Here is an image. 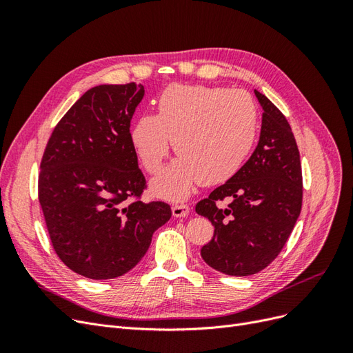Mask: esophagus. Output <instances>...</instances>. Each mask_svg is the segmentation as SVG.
Segmentation results:
<instances>
[{"label":"esophagus","instance_id":"34e87169","mask_svg":"<svg viewBox=\"0 0 353 353\" xmlns=\"http://www.w3.org/2000/svg\"><path fill=\"white\" fill-rule=\"evenodd\" d=\"M188 210H190L188 205H185V203L176 201V203H174V206H172V215L176 216V218L187 216L188 215Z\"/></svg>","mask_w":353,"mask_h":353}]
</instances>
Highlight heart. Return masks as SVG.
<instances>
[{
    "mask_svg": "<svg viewBox=\"0 0 353 353\" xmlns=\"http://www.w3.org/2000/svg\"><path fill=\"white\" fill-rule=\"evenodd\" d=\"M156 116L144 114L131 131L134 150L147 174L156 175L169 154H179L153 184L170 199L194 185L225 183L245 163L258 134V110L241 90L174 83L160 94Z\"/></svg>",
    "mask_w": 353,
    "mask_h": 353,
    "instance_id": "obj_1",
    "label": "heart"
}]
</instances>
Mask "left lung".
<instances>
[{"label": "left lung", "instance_id": "8db88e82", "mask_svg": "<svg viewBox=\"0 0 353 353\" xmlns=\"http://www.w3.org/2000/svg\"><path fill=\"white\" fill-rule=\"evenodd\" d=\"M254 94L263 109L258 147L236 175L196 205L215 228L201 248L203 261L234 276L258 274L280 254L303 197L301 154L290 123L271 100ZM225 198L232 201L225 210L216 206Z\"/></svg>", "mask_w": 353, "mask_h": 353}]
</instances>
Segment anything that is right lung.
Listing matches in <instances>:
<instances>
[{"mask_svg": "<svg viewBox=\"0 0 353 353\" xmlns=\"http://www.w3.org/2000/svg\"><path fill=\"white\" fill-rule=\"evenodd\" d=\"M141 83L99 85L61 117L42 154L38 200L52 249L68 268L110 280L141 261L172 210L141 200L147 181L131 141Z\"/></svg>", "mask_w": 353, "mask_h": 353, "instance_id": "1", "label": "right lung"}]
</instances>
